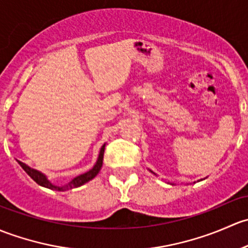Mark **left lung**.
I'll return each instance as SVG.
<instances>
[{"label":"left lung","instance_id":"1","mask_svg":"<svg viewBox=\"0 0 248 248\" xmlns=\"http://www.w3.org/2000/svg\"><path fill=\"white\" fill-rule=\"evenodd\" d=\"M152 173H154V172H152Z\"/></svg>","mask_w":248,"mask_h":248}]
</instances>
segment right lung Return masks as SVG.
Wrapping results in <instances>:
<instances>
[{
  "mask_svg": "<svg viewBox=\"0 0 248 248\" xmlns=\"http://www.w3.org/2000/svg\"><path fill=\"white\" fill-rule=\"evenodd\" d=\"M104 152H105V144H104L103 147H101L100 153H99L98 160H96V162H95V165H94V167L92 168V170H89L88 172H86V173H83V174H80V175H78V177H76V178H74V179L71 180L70 183H68L67 185H64V186L53 185V184L47 179L46 175L43 174L42 172H39V170H34V168L29 167V166H27L26 163L19 161V160H17V162H19V165L21 166L22 170H24L25 172H26L27 174H29L30 177L32 178V179L38 184V185L44 186V187L50 188V190L67 191V190H70V188L78 187V186H81V185H83V184L88 183L89 180H92V179H93V178L96 177V174H98V173H99V170H101V166H103Z\"/></svg>",
  "mask_w": 248,
  "mask_h": 248,
  "instance_id": "right-lung-1",
  "label": "right lung"
}]
</instances>
